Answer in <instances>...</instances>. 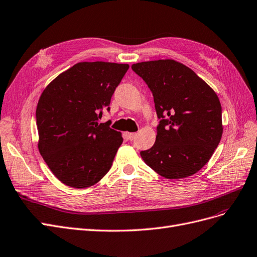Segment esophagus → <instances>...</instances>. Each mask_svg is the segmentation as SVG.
<instances>
[{
  "label": "esophagus",
  "mask_w": 257,
  "mask_h": 257,
  "mask_svg": "<svg viewBox=\"0 0 257 257\" xmlns=\"http://www.w3.org/2000/svg\"><path fill=\"white\" fill-rule=\"evenodd\" d=\"M125 136H126V139L129 141H132L136 138V134H134V132H127Z\"/></svg>",
  "instance_id": "1"
}]
</instances>
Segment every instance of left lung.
Returning a JSON list of instances; mask_svg holds the SVG:
<instances>
[{
	"label": "left lung",
	"instance_id": "left-lung-1",
	"mask_svg": "<svg viewBox=\"0 0 257 257\" xmlns=\"http://www.w3.org/2000/svg\"><path fill=\"white\" fill-rule=\"evenodd\" d=\"M154 96L156 142L142 151L144 162L164 178L191 176L209 161L222 137V107L214 90L184 64L174 60L131 66Z\"/></svg>",
	"mask_w": 257,
	"mask_h": 257
}]
</instances>
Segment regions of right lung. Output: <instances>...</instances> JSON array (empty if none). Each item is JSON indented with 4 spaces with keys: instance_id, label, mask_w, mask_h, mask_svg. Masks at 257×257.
Instances as JSON below:
<instances>
[{
    "instance_id": "obj_1",
    "label": "right lung",
    "mask_w": 257,
    "mask_h": 257,
    "mask_svg": "<svg viewBox=\"0 0 257 257\" xmlns=\"http://www.w3.org/2000/svg\"><path fill=\"white\" fill-rule=\"evenodd\" d=\"M128 68V64L78 63L41 94L36 109L38 150L66 186L88 188L111 169L122 138L98 119L103 110L110 111L112 95Z\"/></svg>"
}]
</instances>
